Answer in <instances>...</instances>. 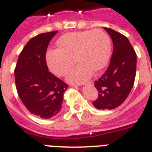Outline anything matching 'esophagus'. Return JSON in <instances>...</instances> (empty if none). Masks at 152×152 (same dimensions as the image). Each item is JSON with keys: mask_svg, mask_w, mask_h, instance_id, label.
Instances as JSON below:
<instances>
[{"mask_svg": "<svg viewBox=\"0 0 152 152\" xmlns=\"http://www.w3.org/2000/svg\"><path fill=\"white\" fill-rule=\"evenodd\" d=\"M83 85H93V83L92 82H89L87 83H83Z\"/></svg>", "mask_w": 152, "mask_h": 152, "instance_id": "1", "label": "esophagus"}]
</instances>
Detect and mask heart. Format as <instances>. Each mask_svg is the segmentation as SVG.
<instances>
[{"mask_svg":"<svg viewBox=\"0 0 152 152\" xmlns=\"http://www.w3.org/2000/svg\"><path fill=\"white\" fill-rule=\"evenodd\" d=\"M57 44L58 48L47 51V63L53 73L63 76L76 60L79 61L67 76V81L71 83H81L88 80L94 71L103 69L111 56L110 37L102 29L65 33Z\"/></svg>","mask_w":152,"mask_h":152,"instance_id":"heart-1","label":"heart"}]
</instances>
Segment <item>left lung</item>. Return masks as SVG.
<instances>
[{
  "label": "left lung",
  "instance_id": "left-lung-1",
  "mask_svg": "<svg viewBox=\"0 0 152 152\" xmlns=\"http://www.w3.org/2000/svg\"><path fill=\"white\" fill-rule=\"evenodd\" d=\"M104 29L113 42V53L106 72L94 82L98 97L93 104L97 109L111 110L123 104L133 88L137 55L125 36L109 28Z\"/></svg>",
  "mask_w": 152,
  "mask_h": 152
}]
</instances>
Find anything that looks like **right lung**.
<instances>
[{
    "instance_id": "1",
    "label": "right lung",
    "mask_w": 152,
    "mask_h": 152,
    "mask_svg": "<svg viewBox=\"0 0 152 152\" xmlns=\"http://www.w3.org/2000/svg\"><path fill=\"white\" fill-rule=\"evenodd\" d=\"M58 31L40 33L29 40L18 56L15 69L16 89L26 108L37 116L50 119L62 108L68 85L48 71L46 51Z\"/></svg>"
}]
</instances>
